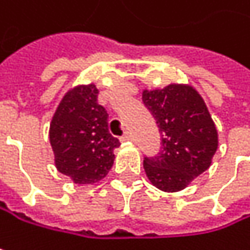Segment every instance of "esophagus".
Masks as SVG:
<instances>
[{
  "label": "esophagus",
  "mask_w": 250,
  "mask_h": 250,
  "mask_svg": "<svg viewBox=\"0 0 250 250\" xmlns=\"http://www.w3.org/2000/svg\"><path fill=\"white\" fill-rule=\"evenodd\" d=\"M133 140V136H131V133H125L123 136H122V142H131Z\"/></svg>",
  "instance_id": "obj_1"
}]
</instances>
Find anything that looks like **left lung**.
<instances>
[{
  "label": "left lung",
  "mask_w": 250,
  "mask_h": 250,
  "mask_svg": "<svg viewBox=\"0 0 250 250\" xmlns=\"http://www.w3.org/2000/svg\"><path fill=\"white\" fill-rule=\"evenodd\" d=\"M142 100L162 133V150L143 161L147 179L164 192L182 191L210 168L219 147L217 127L192 85L143 89Z\"/></svg>",
  "instance_id": "8db88e82"
}]
</instances>
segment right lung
<instances>
[{"label": "right lung", "instance_id": "add662e5", "mask_svg": "<svg viewBox=\"0 0 250 250\" xmlns=\"http://www.w3.org/2000/svg\"><path fill=\"white\" fill-rule=\"evenodd\" d=\"M95 83H81L62 97L49 127L55 167L78 185L105 178L114 164L119 139L108 131V114L97 103Z\"/></svg>", "mask_w": 250, "mask_h": 250}]
</instances>
